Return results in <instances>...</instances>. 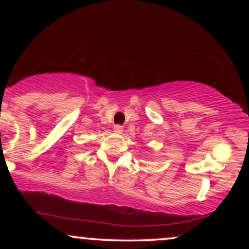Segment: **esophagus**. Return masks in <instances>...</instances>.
<instances>
[{
  "label": "esophagus",
  "mask_w": 249,
  "mask_h": 249,
  "mask_svg": "<svg viewBox=\"0 0 249 249\" xmlns=\"http://www.w3.org/2000/svg\"><path fill=\"white\" fill-rule=\"evenodd\" d=\"M115 132L116 133H118V134H121L122 132H123V126L122 125H115Z\"/></svg>",
  "instance_id": "esophagus-1"
}]
</instances>
